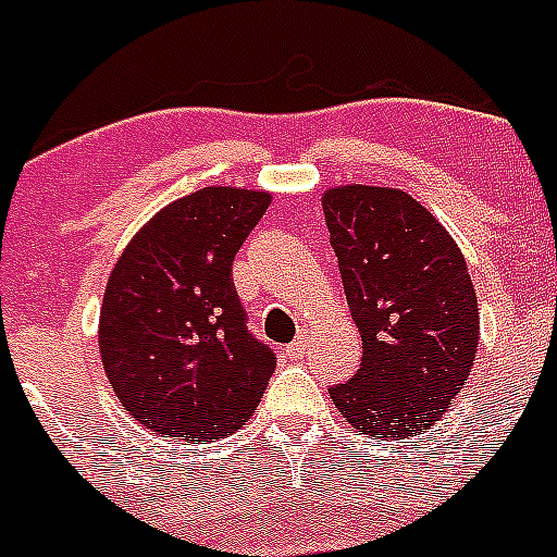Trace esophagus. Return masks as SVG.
<instances>
[{"label":"esophagus","instance_id":"obj_1","mask_svg":"<svg viewBox=\"0 0 557 557\" xmlns=\"http://www.w3.org/2000/svg\"><path fill=\"white\" fill-rule=\"evenodd\" d=\"M307 343H310V339H307V332H305V329H301L299 337H296L294 343H290L288 348H285V356H288V359H301V356L307 354Z\"/></svg>","mask_w":557,"mask_h":557}]
</instances>
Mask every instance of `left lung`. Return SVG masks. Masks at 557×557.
I'll list each match as a JSON object with an SVG mask.
<instances>
[{
	"label": "left lung",
	"mask_w": 557,
	"mask_h": 557,
	"mask_svg": "<svg viewBox=\"0 0 557 557\" xmlns=\"http://www.w3.org/2000/svg\"><path fill=\"white\" fill-rule=\"evenodd\" d=\"M321 203L361 334V367L329 394L359 433L424 435L476 361L479 307L466 258L403 190L345 185Z\"/></svg>",
	"instance_id": "obj_1"
}]
</instances>
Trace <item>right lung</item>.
Wrapping results in <instances>:
<instances>
[{
  "instance_id": "1",
  "label": "right lung",
  "mask_w": 557,
  "mask_h": 557,
  "mask_svg": "<svg viewBox=\"0 0 557 557\" xmlns=\"http://www.w3.org/2000/svg\"><path fill=\"white\" fill-rule=\"evenodd\" d=\"M269 203L261 190L203 187L160 209L119 256L97 337L133 422L193 444L256 413L274 354L247 329L234 258Z\"/></svg>"
}]
</instances>
